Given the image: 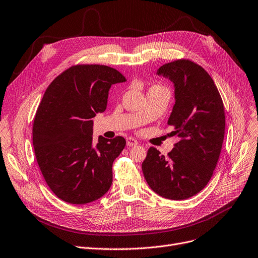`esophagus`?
<instances>
[{
    "mask_svg": "<svg viewBox=\"0 0 258 258\" xmlns=\"http://www.w3.org/2000/svg\"><path fill=\"white\" fill-rule=\"evenodd\" d=\"M126 144H127V147H135V145L138 144V141L132 137H128L126 139Z\"/></svg>",
    "mask_w": 258,
    "mask_h": 258,
    "instance_id": "obj_1",
    "label": "esophagus"
}]
</instances>
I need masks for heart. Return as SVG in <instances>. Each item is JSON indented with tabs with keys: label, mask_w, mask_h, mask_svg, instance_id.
<instances>
[{
	"label": "heart",
	"mask_w": 258,
	"mask_h": 258,
	"mask_svg": "<svg viewBox=\"0 0 258 258\" xmlns=\"http://www.w3.org/2000/svg\"><path fill=\"white\" fill-rule=\"evenodd\" d=\"M159 87H160V86H159Z\"/></svg>",
	"instance_id": "obj_1"
}]
</instances>
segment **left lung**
<instances>
[{
    "instance_id": "obj_1",
    "label": "left lung",
    "mask_w": 258,
    "mask_h": 258,
    "mask_svg": "<svg viewBox=\"0 0 258 258\" xmlns=\"http://www.w3.org/2000/svg\"><path fill=\"white\" fill-rule=\"evenodd\" d=\"M156 75L174 85L175 104L167 125L179 141L169 157L150 148L142 172L155 193L183 200L199 193L215 170L225 137V107L210 75L192 61L164 64Z\"/></svg>"
}]
</instances>
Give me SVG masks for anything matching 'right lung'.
<instances>
[{
  "instance_id": "obj_1",
  "label": "right lung",
  "mask_w": 258,
  "mask_h": 258,
  "mask_svg": "<svg viewBox=\"0 0 258 258\" xmlns=\"http://www.w3.org/2000/svg\"><path fill=\"white\" fill-rule=\"evenodd\" d=\"M125 81L109 66L77 65L55 78L42 98L32 143L44 179L65 203H92L113 182V162L126 141L99 136L95 143L92 119L106 109L110 86Z\"/></svg>"
}]
</instances>
